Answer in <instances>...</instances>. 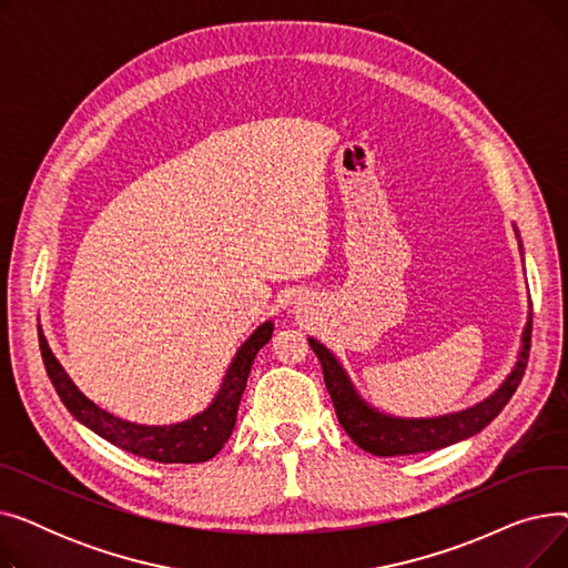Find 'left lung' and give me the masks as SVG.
<instances>
[{"mask_svg":"<svg viewBox=\"0 0 568 568\" xmlns=\"http://www.w3.org/2000/svg\"><path fill=\"white\" fill-rule=\"evenodd\" d=\"M516 236H518V248L523 253L518 230H516ZM529 341H531V315L523 329L518 362L514 371L499 384V389L486 400L476 403L474 407H467L454 414H444V416H428V419H400V416L382 414L379 409H375L359 394H356L352 379L347 377L345 368L341 366V362L336 359L332 349H326L315 338H308V345L313 347V352L317 354V359L322 364L326 392L332 396L336 416L341 426L345 428V433L352 437L356 446H359V449L373 456L386 458V456H407V454L444 449V446L456 444L460 439H467L479 430H484L518 389V384L527 368V359H529Z\"/></svg>","mask_w":568,"mask_h":568,"instance_id":"obj_1","label":"left lung"}]
</instances>
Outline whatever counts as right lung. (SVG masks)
Wrapping results in <instances>:
<instances>
[{
    "mask_svg": "<svg viewBox=\"0 0 568 568\" xmlns=\"http://www.w3.org/2000/svg\"><path fill=\"white\" fill-rule=\"evenodd\" d=\"M272 334H274L272 320L260 324L257 329L248 336V341L236 349L212 405H209L204 412L191 416V419L182 424H172V426L131 424L101 409L94 400H89L78 389L73 379L69 377V373L62 368V364L57 362V356L52 354L43 332H39V345H41V356H43L48 377L54 386L57 396L62 398L67 409L82 426L94 430L105 442L119 446V449L146 460L204 463L209 458H214L223 449V444L230 439L232 428L236 424L239 400H242V394L246 389L255 354L272 341Z\"/></svg>",
    "mask_w": 568,
    "mask_h": 568,
    "instance_id": "obj_1",
    "label": "right lung"
}]
</instances>
